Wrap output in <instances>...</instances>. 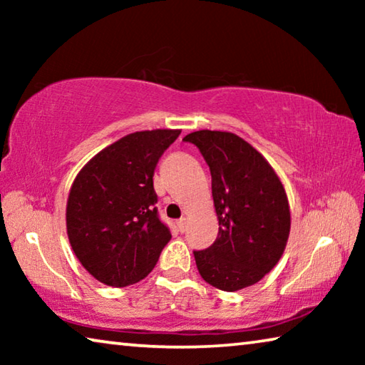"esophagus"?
<instances>
[{"label":"esophagus","mask_w":365,"mask_h":365,"mask_svg":"<svg viewBox=\"0 0 365 365\" xmlns=\"http://www.w3.org/2000/svg\"><path fill=\"white\" fill-rule=\"evenodd\" d=\"M177 227H178V230H180V232L187 230V219L182 217L180 220H177Z\"/></svg>","instance_id":"obj_1"}]
</instances>
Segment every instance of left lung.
<instances>
[{"label": "left lung", "mask_w": 365, "mask_h": 365, "mask_svg": "<svg viewBox=\"0 0 365 365\" xmlns=\"http://www.w3.org/2000/svg\"><path fill=\"white\" fill-rule=\"evenodd\" d=\"M197 146L211 169L219 235L195 251L202 280L224 292L257 283L275 267L289 237L283 183L261 153L232 132L197 130L183 138Z\"/></svg>", "instance_id": "obj_1"}]
</instances>
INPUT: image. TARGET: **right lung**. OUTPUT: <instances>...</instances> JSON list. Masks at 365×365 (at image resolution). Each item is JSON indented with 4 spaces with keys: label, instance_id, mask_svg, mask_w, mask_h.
<instances>
[{
    "label": "right lung",
    "instance_id": "obj_1",
    "mask_svg": "<svg viewBox=\"0 0 365 365\" xmlns=\"http://www.w3.org/2000/svg\"><path fill=\"white\" fill-rule=\"evenodd\" d=\"M180 130L125 135L86 163L66 207L67 237L80 264L98 282L128 287L150 274L170 232L158 217L153 175Z\"/></svg>",
    "mask_w": 365,
    "mask_h": 365
}]
</instances>
